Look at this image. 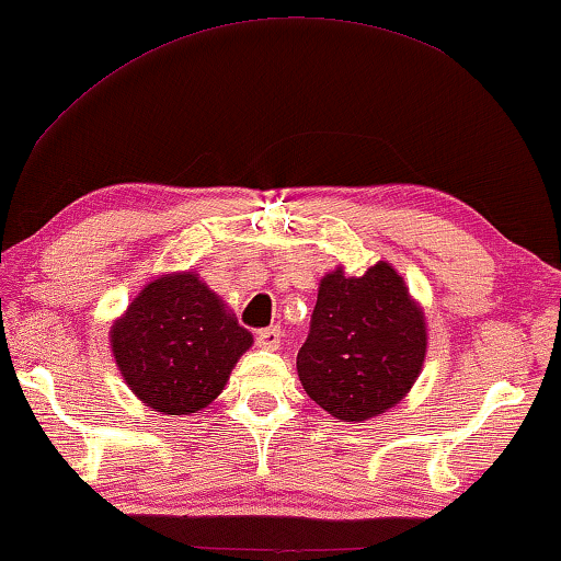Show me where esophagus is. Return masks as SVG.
<instances>
[{
    "instance_id": "1",
    "label": "esophagus",
    "mask_w": 561,
    "mask_h": 561,
    "mask_svg": "<svg viewBox=\"0 0 561 561\" xmlns=\"http://www.w3.org/2000/svg\"><path fill=\"white\" fill-rule=\"evenodd\" d=\"M279 344H282V329L279 327H266V329H260V332H256V346H260V350L274 352V350H279Z\"/></svg>"
}]
</instances>
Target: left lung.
I'll return each instance as SVG.
<instances>
[{
    "label": "left lung",
    "mask_w": 561,
    "mask_h": 561,
    "mask_svg": "<svg viewBox=\"0 0 561 561\" xmlns=\"http://www.w3.org/2000/svg\"><path fill=\"white\" fill-rule=\"evenodd\" d=\"M426 352L422 309L387 262L362 277L342 270L319 284L307 342L297 354L305 392L344 422H364L402 402Z\"/></svg>",
    "instance_id": "1"
}]
</instances>
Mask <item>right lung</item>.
Instances as JSON below:
<instances>
[{
  "instance_id": "1",
  "label": "right lung",
  "mask_w": 561,
  "mask_h": 561,
  "mask_svg": "<svg viewBox=\"0 0 561 561\" xmlns=\"http://www.w3.org/2000/svg\"><path fill=\"white\" fill-rule=\"evenodd\" d=\"M252 334L197 274L149 282L112 327L122 377L152 412L194 414L217 399Z\"/></svg>"
}]
</instances>
